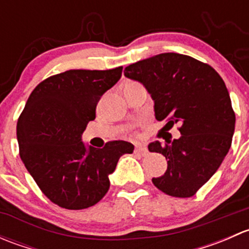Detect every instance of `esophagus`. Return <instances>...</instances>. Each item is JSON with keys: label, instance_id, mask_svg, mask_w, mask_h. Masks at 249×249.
<instances>
[{"label": "esophagus", "instance_id": "obj_1", "mask_svg": "<svg viewBox=\"0 0 249 249\" xmlns=\"http://www.w3.org/2000/svg\"><path fill=\"white\" fill-rule=\"evenodd\" d=\"M135 152L136 153H140L141 155H145L147 154V147H145V145H143V144H136L135 145Z\"/></svg>", "mask_w": 249, "mask_h": 249}]
</instances>
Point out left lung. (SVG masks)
<instances>
[{"label":"left lung","mask_w":249,"mask_h":249,"mask_svg":"<svg viewBox=\"0 0 249 249\" xmlns=\"http://www.w3.org/2000/svg\"><path fill=\"white\" fill-rule=\"evenodd\" d=\"M125 77L144 85L164 127L179 124L180 137L149 143L167 170L152 182L162 193L190 197L217 172L231 147L235 113L224 80L207 64L188 55L162 53L129 65Z\"/></svg>","instance_id":"left-lung-1"}]
</instances>
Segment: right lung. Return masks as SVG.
<instances>
[{
    "label": "right lung",
    "instance_id": "1",
    "mask_svg": "<svg viewBox=\"0 0 249 249\" xmlns=\"http://www.w3.org/2000/svg\"><path fill=\"white\" fill-rule=\"evenodd\" d=\"M106 71L70 70L39 83L17 124L20 158L48 199L67 210L94 206L109 189V175L134 145L110 141L102 149L85 145L82 135L95 119L102 95L122 77Z\"/></svg>",
    "mask_w": 249,
    "mask_h": 249
}]
</instances>
